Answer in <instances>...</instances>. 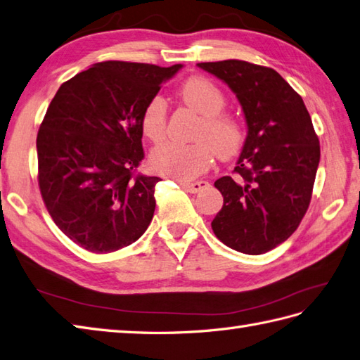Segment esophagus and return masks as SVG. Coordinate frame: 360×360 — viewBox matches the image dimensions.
<instances>
[{"label": "esophagus", "mask_w": 360, "mask_h": 360, "mask_svg": "<svg viewBox=\"0 0 360 360\" xmlns=\"http://www.w3.org/2000/svg\"><path fill=\"white\" fill-rule=\"evenodd\" d=\"M181 185V188L185 189V191H188V192H192V194H197V192H201V191H205V189H207L209 188V183L207 181H194V183H185V181H181L180 183Z\"/></svg>", "instance_id": "1"}]
</instances>
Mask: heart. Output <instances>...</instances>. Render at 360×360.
Listing matches in <instances>:
<instances>
[{
	"mask_svg": "<svg viewBox=\"0 0 360 360\" xmlns=\"http://www.w3.org/2000/svg\"><path fill=\"white\" fill-rule=\"evenodd\" d=\"M179 98L183 105L201 116L192 145L163 143L150 155L151 169L165 177L191 180L203 174L214 162L232 160L246 146L248 131L231 112H223L227 98L215 82L205 76H192L181 85ZM168 112L165 101L153 98L140 116V129L146 139L157 143L165 139Z\"/></svg>",
	"mask_w": 360,
	"mask_h": 360,
	"instance_id": "1",
	"label": "heart"
}]
</instances>
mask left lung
Returning <instances> with one entry per match:
<instances>
[{
	"instance_id": "8db88e82",
	"label": "left lung",
	"mask_w": 360,
	"mask_h": 360,
	"mask_svg": "<svg viewBox=\"0 0 360 360\" xmlns=\"http://www.w3.org/2000/svg\"><path fill=\"white\" fill-rule=\"evenodd\" d=\"M197 65L231 86L249 128L235 177L215 181L224 203L212 231L233 250L266 253L297 229L310 206L318 134L301 96L274 68L240 59Z\"/></svg>"
}]
</instances>
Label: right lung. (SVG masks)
<instances>
[{
    "label": "right lung",
    "mask_w": 360,
    "mask_h": 360,
    "mask_svg": "<svg viewBox=\"0 0 360 360\" xmlns=\"http://www.w3.org/2000/svg\"><path fill=\"white\" fill-rule=\"evenodd\" d=\"M180 68L105 60L51 99L37 137L38 185L55 224L81 248L116 252L150 226L162 179L137 171L140 116Z\"/></svg>",
    "instance_id": "obj_1"
}]
</instances>
